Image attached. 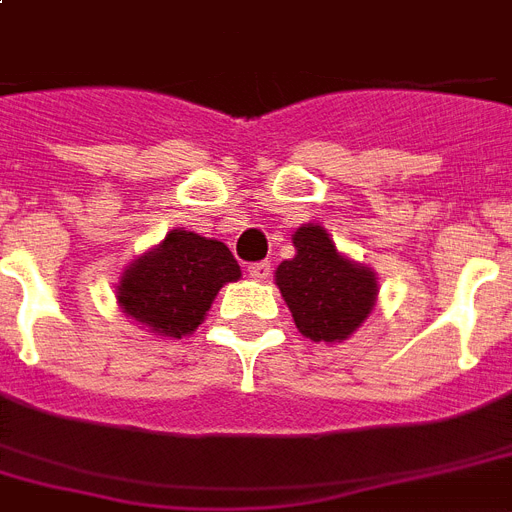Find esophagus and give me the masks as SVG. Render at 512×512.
<instances>
[{"label":"esophagus","instance_id":"1","mask_svg":"<svg viewBox=\"0 0 512 512\" xmlns=\"http://www.w3.org/2000/svg\"><path fill=\"white\" fill-rule=\"evenodd\" d=\"M247 271H249V276H252V279L265 281V279H268V276H271L273 265H271V260H260V263L249 265Z\"/></svg>","mask_w":512,"mask_h":512}]
</instances>
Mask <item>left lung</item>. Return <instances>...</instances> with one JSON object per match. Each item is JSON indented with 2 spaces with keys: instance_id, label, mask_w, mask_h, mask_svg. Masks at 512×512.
<instances>
[{
  "instance_id": "left-lung-1",
  "label": "left lung",
  "mask_w": 512,
  "mask_h": 512,
  "mask_svg": "<svg viewBox=\"0 0 512 512\" xmlns=\"http://www.w3.org/2000/svg\"><path fill=\"white\" fill-rule=\"evenodd\" d=\"M297 255L276 268V284L297 329L313 342L345 340L372 313L374 273L345 260L321 225H303L295 236Z\"/></svg>"
}]
</instances>
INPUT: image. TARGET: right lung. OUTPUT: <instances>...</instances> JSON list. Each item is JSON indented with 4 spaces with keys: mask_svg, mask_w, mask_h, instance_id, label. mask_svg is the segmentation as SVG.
Wrapping results in <instances>:
<instances>
[{
    "mask_svg": "<svg viewBox=\"0 0 512 512\" xmlns=\"http://www.w3.org/2000/svg\"><path fill=\"white\" fill-rule=\"evenodd\" d=\"M239 276V263L223 241L172 231L124 271L116 300L127 316L180 340L196 332L220 287Z\"/></svg>",
    "mask_w": 512,
    "mask_h": 512,
    "instance_id": "obj_1",
    "label": "right lung"
}]
</instances>
